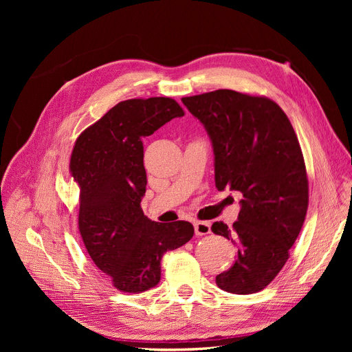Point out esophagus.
I'll use <instances>...</instances> for the list:
<instances>
[{
	"label": "esophagus",
	"mask_w": 352,
	"mask_h": 352,
	"mask_svg": "<svg viewBox=\"0 0 352 352\" xmlns=\"http://www.w3.org/2000/svg\"><path fill=\"white\" fill-rule=\"evenodd\" d=\"M194 228H195V233L199 236L202 235H208L211 232V225L210 221H195L194 223Z\"/></svg>",
	"instance_id": "1"
}]
</instances>
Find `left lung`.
I'll use <instances>...</instances> for the list:
<instances>
[{"instance_id":"1","label":"left lung","mask_w":352,"mask_h":352,"mask_svg":"<svg viewBox=\"0 0 352 352\" xmlns=\"http://www.w3.org/2000/svg\"><path fill=\"white\" fill-rule=\"evenodd\" d=\"M182 102L210 136L216 188L242 194L233 226H211L238 247L235 263L216 283L230 294L258 292L282 270L305 220L308 179L300 142L283 110L265 97L217 89Z\"/></svg>"}]
</instances>
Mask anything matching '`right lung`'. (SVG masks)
Returning a JSON list of instances; mask_svg holds the SVG:
<instances>
[{"instance_id": "1", "label": "right lung", "mask_w": 352, "mask_h": 352, "mask_svg": "<svg viewBox=\"0 0 352 352\" xmlns=\"http://www.w3.org/2000/svg\"><path fill=\"white\" fill-rule=\"evenodd\" d=\"M185 113L166 97L122 101L83 131L70 173L80 186L79 232L97 267L122 292L151 289L166 251L194 236L189 221L157 223L144 216L146 190L142 138Z\"/></svg>"}]
</instances>
